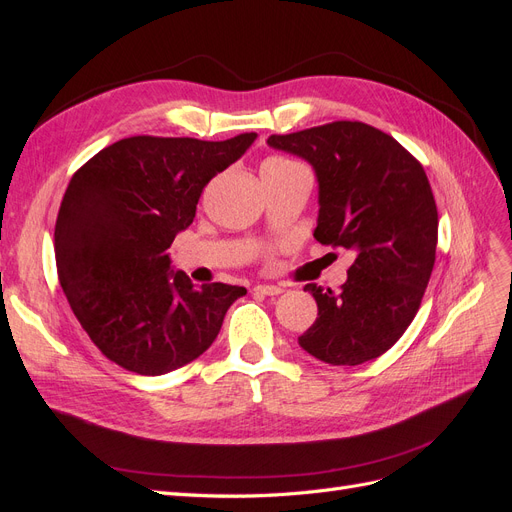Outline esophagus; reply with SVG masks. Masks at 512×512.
I'll return each instance as SVG.
<instances>
[{"mask_svg":"<svg viewBox=\"0 0 512 512\" xmlns=\"http://www.w3.org/2000/svg\"><path fill=\"white\" fill-rule=\"evenodd\" d=\"M256 294H265V297H277V294H282L284 290L280 286H273V284H258L254 286Z\"/></svg>","mask_w":512,"mask_h":512,"instance_id":"34e87169","label":"esophagus"}]
</instances>
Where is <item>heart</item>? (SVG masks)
Here are the masks:
<instances>
[{"instance_id": "heart-1", "label": "heart", "mask_w": 512, "mask_h": 512, "mask_svg": "<svg viewBox=\"0 0 512 512\" xmlns=\"http://www.w3.org/2000/svg\"><path fill=\"white\" fill-rule=\"evenodd\" d=\"M280 164H292V162H290V160H284V158H271V160H267L262 166H280Z\"/></svg>"}]
</instances>
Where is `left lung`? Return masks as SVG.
<instances>
[{"instance_id":"obj_1","label":"left lung","mask_w":512,"mask_h":512,"mask_svg":"<svg viewBox=\"0 0 512 512\" xmlns=\"http://www.w3.org/2000/svg\"><path fill=\"white\" fill-rule=\"evenodd\" d=\"M267 143L314 166L316 241L354 252L339 292L305 286L318 318L301 348L329 365L378 359L410 327L436 262L438 207L423 164L363 121L271 134Z\"/></svg>"}]
</instances>
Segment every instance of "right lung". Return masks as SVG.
<instances>
[{"label":"right lung","instance_id":"obj_1","mask_svg":"<svg viewBox=\"0 0 512 512\" xmlns=\"http://www.w3.org/2000/svg\"><path fill=\"white\" fill-rule=\"evenodd\" d=\"M256 132L228 141L130 136L72 175L55 222L59 284L91 342L119 367L160 376L218 337L241 286L196 288L166 250L194 222L205 185L237 162Z\"/></svg>","mask_w":512,"mask_h":512}]
</instances>
